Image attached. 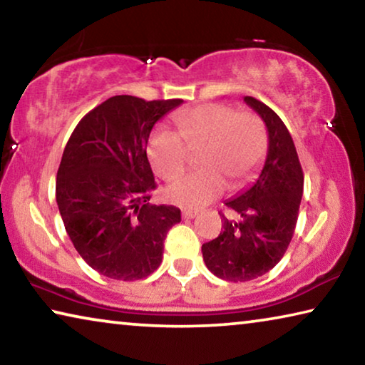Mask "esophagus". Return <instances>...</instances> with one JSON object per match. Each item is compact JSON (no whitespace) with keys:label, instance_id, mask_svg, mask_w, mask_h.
Returning <instances> with one entry per match:
<instances>
[{"label":"esophagus","instance_id":"esophagus-1","mask_svg":"<svg viewBox=\"0 0 365 365\" xmlns=\"http://www.w3.org/2000/svg\"><path fill=\"white\" fill-rule=\"evenodd\" d=\"M196 215H197V211H193V209H183L182 211L183 219H195Z\"/></svg>","mask_w":365,"mask_h":365}]
</instances>
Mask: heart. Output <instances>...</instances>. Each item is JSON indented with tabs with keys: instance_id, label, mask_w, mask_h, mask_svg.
I'll list each match as a JSON object with an SVG mask.
<instances>
[{
	"instance_id": "1",
	"label": "heart",
	"mask_w": 365,
	"mask_h": 365,
	"mask_svg": "<svg viewBox=\"0 0 365 365\" xmlns=\"http://www.w3.org/2000/svg\"><path fill=\"white\" fill-rule=\"evenodd\" d=\"M176 132L159 127L148 140V158L156 174L175 180L190 163V150L202 151L205 168L172 183L165 200L182 207H202L224 193L227 182L242 188L261 168L267 153V128L262 119L232 104L206 103L178 110Z\"/></svg>"
}]
</instances>
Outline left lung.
<instances>
[{
	"label": "left lung",
	"mask_w": 365,
	"mask_h": 365,
	"mask_svg": "<svg viewBox=\"0 0 365 365\" xmlns=\"http://www.w3.org/2000/svg\"><path fill=\"white\" fill-rule=\"evenodd\" d=\"M245 101L267 127V158L255 185L225 202L235 219L220 212L224 232L201 248L206 267L227 282L255 280L280 262L293 238L304 187L285 123L256 98L245 96Z\"/></svg>",
	"instance_id": "obj_1"
}]
</instances>
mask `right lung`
<instances>
[{"label":"right lung","mask_w":365,"mask_h":365,"mask_svg":"<svg viewBox=\"0 0 365 365\" xmlns=\"http://www.w3.org/2000/svg\"><path fill=\"white\" fill-rule=\"evenodd\" d=\"M183 100L119 95L73 128L56 177L66 232L83 261L114 280L146 279L163 262L180 209L150 205L156 182L146 156L151 128Z\"/></svg>","instance_id":"add662e5"}]
</instances>
